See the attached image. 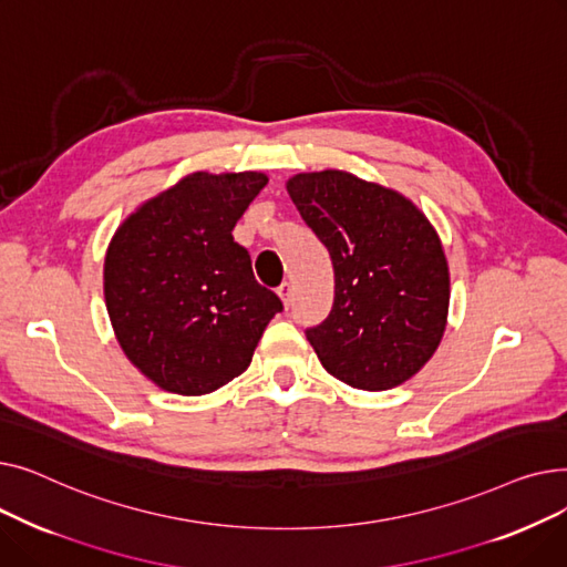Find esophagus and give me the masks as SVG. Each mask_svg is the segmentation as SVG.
Masks as SVG:
<instances>
[{
    "label": "esophagus",
    "mask_w": 567,
    "mask_h": 567,
    "mask_svg": "<svg viewBox=\"0 0 567 567\" xmlns=\"http://www.w3.org/2000/svg\"><path fill=\"white\" fill-rule=\"evenodd\" d=\"M278 296L282 299L285 308H289V306H291V285H289V282H282V285L278 287Z\"/></svg>",
    "instance_id": "34e87169"
}]
</instances>
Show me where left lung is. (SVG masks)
I'll return each instance as SVG.
<instances>
[{
	"instance_id": "8db88e82",
	"label": "left lung",
	"mask_w": 567,
	"mask_h": 567,
	"mask_svg": "<svg viewBox=\"0 0 567 567\" xmlns=\"http://www.w3.org/2000/svg\"><path fill=\"white\" fill-rule=\"evenodd\" d=\"M287 193L333 261V308L306 331L321 365L351 389H395L432 359L449 319L434 227L404 195L342 169L296 174Z\"/></svg>"
}]
</instances>
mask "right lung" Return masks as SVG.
<instances>
[{"label": "right lung", "mask_w": 567, "mask_h": 567, "mask_svg": "<svg viewBox=\"0 0 567 567\" xmlns=\"http://www.w3.org/2000/svg\"><path fill=\"white\" fill-rule=\"evenodd\" d=\"M261 172H193L112 236L105 306L128 361L163 391L206 395L248 370L282 301L255 280L234 225Z\"/></svg>", "instance_id": "1"}]
</instances>
